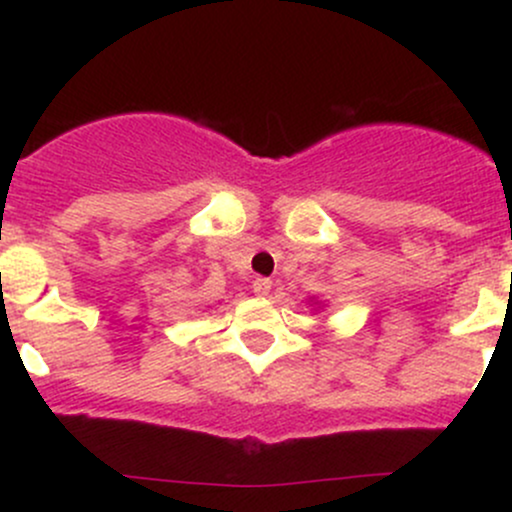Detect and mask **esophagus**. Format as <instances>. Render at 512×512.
I'll use <instances>...</instances> for the list:
<instances>
[{"label":"esophagus","mask_w":512,"mask_h":512,"mask_svg":"<svg viewBox=\"0 0 512 512\" xmlns=\"http://www.w3.org/2000/svg\"><path fill=\"white\" fill-rule=\"evenodd\" d=\"M269 291H272V281H269V279H262V276H257V279L252 281V293H255V296H267Z\"/></svg>","instance_id":"34e87169"}]
</instances>
